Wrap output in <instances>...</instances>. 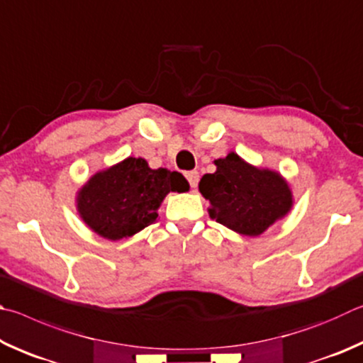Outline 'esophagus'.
Here are the masks:
<instances>
[{
    "label": "esophagus",
    "instance_id": "34e87169",
    "mask_svg": "<svg viewBox=\"0 0 363 363\" xmlns=\"http://www.w3.org/2000/svg\"><path fill=\"white\" fill-rule=\"evenodd\" d=\"M186 180L189 182V186L196 188L199 183V172L198 170H191V172H186Z\"/></svg>",
    "mask_w": 363,
    "mask_h": 363
}]
</instances>
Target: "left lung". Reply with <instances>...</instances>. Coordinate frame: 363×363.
<instances>
[{"label": "left lung", "mask_w": 363, "mask_h": 363, "mask_svg": "<svg viewBox=\"0 0 363 363\" xmlns=\"http://www.w3.org/2000/svg\"><path fill=\"white\" fill-rule=\"evenodd\" d=\"M215 165L213 174L201 178L199 191L211 202L208 215L217 223L255 238L290 212L294 196L281 174L258 169L233 151Z\"/></svg>", "instance_id": "left-lung-1"}]
</instances>
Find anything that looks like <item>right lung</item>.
<instances>
[{"instance_id": "right-lung-1", "label": "right lung", "mask_w": 363, "mask_h": 363, "mask_svg": "<svg viewBox=\"0 0 363 363\" xmlns=\"http://www.w3.org/2000/svg\"><path fill=\"white\" fill-rule=\"evenodd\" d=\"M188 189L180 172L150 169L145 159L127 157L89 178L78 191L76 207L94 233L119 240L155 223L157 208L170 191Z\"/></svg>"}]
</instances>
